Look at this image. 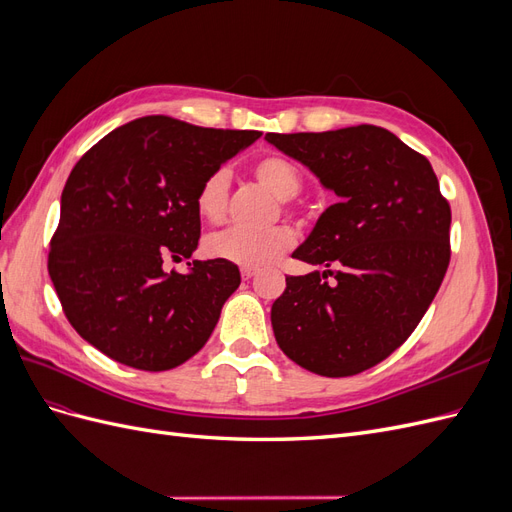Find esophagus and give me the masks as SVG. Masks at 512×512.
Instances as JSON below:
<instances>
[{
  "label": "esophagus",
  "instance_id": "1",
  "mask_svg": "<svg viewBox=\"0 0 512 512\" xmlns=\"http://www.w3.org/2000/svg\"><path fill=\"white\" fill-rule=\"evenodd\" d=\"M254 275H256V269H241V277H243L245 282H247V280H252Z\"/></svg>",
  "mask_w": 512,
  "mask_h": 512
}]
</instances>
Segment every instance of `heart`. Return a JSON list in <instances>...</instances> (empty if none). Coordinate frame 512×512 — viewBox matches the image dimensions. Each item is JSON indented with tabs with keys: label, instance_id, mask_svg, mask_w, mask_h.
Masks as SVG:
<instances>
[{
	"label": "heart",
	"instance_id": "heart-1",
	"mask_svg": "<svg viewBox=\"0 0 512 512\" xmlns=\"http://www.w3.org/2000/svg\"><path fill=\"white\" fill-rule=\"evenodd\" d=\"M254 177L260 185L282 203H288L301 192V173L284 156H265L254 164ZM228 205V173L213 170L200 183L196 194V209L207 222H222ZM294 237L286 226H273L269 230L250 232L243 228H228L215 232L205 241V252L215 260H226L243 269H260L271 265L290 250Z\"/></svg>",
	"mask_w": 512,
	"mask_h": 512
}]
</instances>
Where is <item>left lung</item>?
Masks as SVG:
<instances>
[{"mask_svg": "<svg viewBox=\"0 0 512 512\" xmlns=\"http://www.w3.org/2000/svg\"><path fill=\"white\" fill-rule=\"evenodd\" d=\"M265 138L337 196L292 252L324 271L286 277L271 307L277 346L318 376L361 374L406 342L436 297L451 260V207L429 160L384 128Z\"/></svg>", "mask_w": 512, "mask_h": 512, "instance_id": "obj_1", "label": "left lung"}]
</instances>
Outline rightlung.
Listing matches in <instances>:
<instances>
[{
	"instance_id": "obj_1",
	"label": "right lung",
	"mask_w": 512,
	"mask_h": 512,
	"mask_svg": "<svg viewBox=\"0 0 512 512\" xmlns=\"http://www.w3.org/2000/svg\"><path fill=\"white\" fill-rule=\"evenodd\" d=\"M260 134L149 115L76 162L61 192L49 275L85 342L143 371L173 369L207 344L241 284L237 265L192 260L188 273L162 265L198 247L200 183Z\"/></svg>"
}]
</instances>
